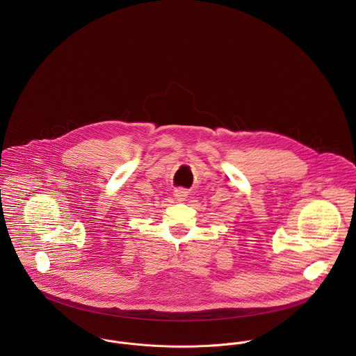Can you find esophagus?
Masks as SVG:
<instances>
[{
    "instance_id": "esophagus-1",
    "label": "esophagus",
    "mask_w": 356,
    "mask_h": 356,
    "mask_svg": "<svg viewBox=\"0 0 356 356\" xmlns=\"http://www.w3.org/2000/svg\"><path fill=\"white\" fill-rule=\"evenodd\" d=\"M174 196H175L177 202H185L188 197V192L185 189H178V191H175Z\"/></svg>"
}]
</instances>
